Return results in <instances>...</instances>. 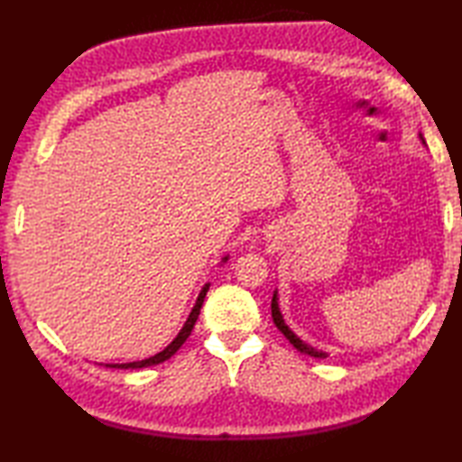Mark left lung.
Returning a JSON list of instances; mask_svg holds the SVG:
<instances>
[{
	"label": "left lung",
	"mask_w": 462,
	"mask_h": 462,
	"mask_svg": "<svg viewBox=\"0 0 462 462\" xmlns=\"http://www.w3.org/2000/svg\"><path fill=\"white\" fill-rule=\"evenodd\" d=\"M419 139L423 141V144H425L423 134H419ZM272 319H273V323H276V328L283 333V336H286V339H290L291 346L296 347L300 353H306V356L316 357V359H326V357H328L326 351H321V349H316V347L308 346L306 341H301V339L296 336V333H293V331L286 326V321H283V316H282L280 306H278V291H273V298H272Z\"/></svg>",
	"instance_id": "1"
}]
</instances>
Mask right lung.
<instances>
[{"label": "right lung", "instance_id": "1", "mask_svg": "<svg viewBox=\"0 0 462 462\" xmlns=\"http://www.w3.org/2000/svg\"><path fill=\"white\" fill-rule=\"evenodd\" d=\"M226 260H228V256L222 258V262H226ZM208 288H210V283H204V288L200 290L199 298H196V303H194V308H192V311H190V316H189V319L184 321V326H182V329L179 331V336H176L161 353H156V356H152V357H149V359H143V361L109 363V365H106V367H113V369H143V367L159 365V363H162V361H166V359H171V357L174 356V353L180 349L182 343H184L186 339H189L190 331H192V328H194V323H196V319H199V316H200V308H202L204 298H206V291H208Z\"/></svg>", "mask_w": 462, "mask_h": 462}]
</instances>
